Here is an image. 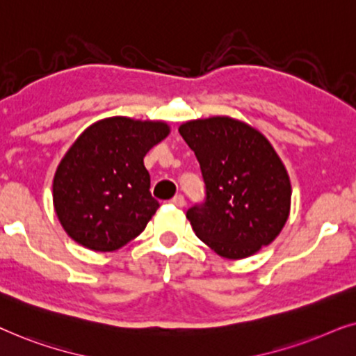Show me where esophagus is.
<instances>
[{
    "label": "esophagus",
    "instance_id": "34e87169",
    "mask_svg": "<svg viewBox=\"0 0 356 356\" xmlns=\"http://www.w3.org/2000/svg\"><path fill=\"white\" fill-rule=\"evenodd\" d=\"M170 203H172V205H175V207L182 208L184 205H186V198H184V195H175L172 200H170Z\"/></svg>",
    "mask_w": 356,
    "mask_h": 356
}]
</instances>
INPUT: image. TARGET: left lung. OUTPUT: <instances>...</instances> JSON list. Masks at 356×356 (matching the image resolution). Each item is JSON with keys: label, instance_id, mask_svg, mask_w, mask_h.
Wrapping results in <instances>:
<instances>
[{"label": "left lung", "instance_id": "obj_1", "mask_svg": "<svg viewBox=\"0 0 356 356\" xmlns=\"http://www.w3.org/2000/svg\"><path fill=\"white\" fill-rule=\"evenodd\" d=\"M200 164L205 200L187 210L195 234L226 259H244L280 234L290 213L286 169L248 123L211 117L181 125Z\"/></svg>", "mask_w": 356, "mask_h": 356}]
</instances>
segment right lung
Segmentation results:
<instances>
[{
    "instance_id": "obj_1",
    "label": "right lung",
    "mask_w": 356,
    "mask_h": 356,
    "mask_svg": "<svg viewBox=\"0 0 356 356\" xmlns=\"http://www.w3.org/2000/svg\"><path fill=\"white\" fill-rule=\"evenodd\" d=\"M168 135L164 122L127 117L104 118L79 135L54 179L56 216L71 239L112 252L145 229L159 202L143 158Z\"/></svg>"
}]
</instances>
